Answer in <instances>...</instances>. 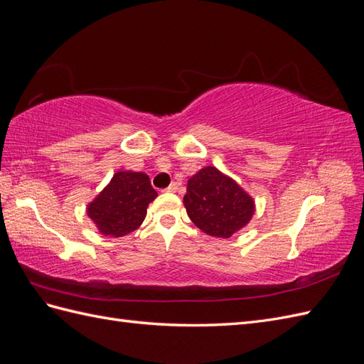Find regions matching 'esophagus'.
Wrapping results in <instances>:
<instances>
[{"mask_svg": "<svg viewBox=\"0 0 364 364\" xmlns=\"http://www.w3.org/2000/svg\"><path fill=\"white\" fill-rule=\"evenodd\" d=\"M176 189H178V184H176V183H172V184L168 186V188H166L164 191H166V192H176Z\"/></svg>", "mask_w": 364, "mask_h": 364, "instance_id": "obj_1", "label": "esophagus"}]
</instances>
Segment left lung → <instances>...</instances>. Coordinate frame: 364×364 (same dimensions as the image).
I'll use <instances>...</instances> for the list:
<instances>
[{
    "instance_id": "left-lung-1",
    "label": "left lung",
    "mask_w": 364,
    "mask_h": 364,
    "mask_svg": "<svg viewBox=\"0 0 364 364\" xmlns=\"http://www.w3.org/2000/svg\"><path fill=\"white\" fill-rule=\"evenodd\" d=\"M188 215L208 235L228 239L255 214V201L230 176L205 167L188 181L183 198Z\"/></svg>"
}]
</instances>
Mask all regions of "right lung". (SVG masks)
Instances as JSON below:
<instances>
[{"instance_id":"1","label":"right lung","mask_w":364,"mask_h":364,"mask_svg":"<svg viewBox=\"0 0 364 364\" xmlns=\"http://www.w3.org/2000/svg\"><path fill=\"white\" fill-rule=\"evenodd\" d=\"M156 196L146 173L121 171L90 203L88 217L102 234L122 237L138 230L146 218L149 203Z\"/></svg>"}]
</instances>
